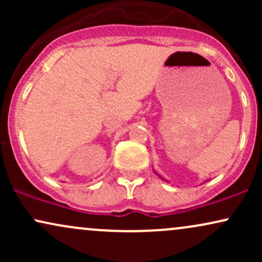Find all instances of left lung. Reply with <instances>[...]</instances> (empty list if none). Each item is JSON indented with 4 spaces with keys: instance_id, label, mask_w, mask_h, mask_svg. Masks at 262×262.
<instances>
[{
    "instance_id": "obj_1",
    "label": "left lung",
    "mask_w": 262,
    "mask_h": 262,
    "mask_svg": "<svg viewBox=\"0 0 262 262\" xmlns=\"http://www.w3.org/2000/svg\"><path fill=\"white\" fill-rule=\"evenodd\" d=\"M155 173H156V172H155ZM156 175H159V173H156ZM159 176H160V175H159ZM160 177H161V176H160ZM161 179H162V180H165V179H164V177H161Z\"/></svg>"
}]
</instances>
